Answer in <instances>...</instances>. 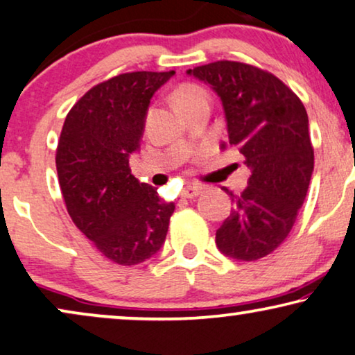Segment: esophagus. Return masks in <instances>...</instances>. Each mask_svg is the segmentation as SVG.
<instances>
[{"label": "esophagus", "mask_w": 355, "mask_h": 355, "mask_svg": "<svg viewBox=\"0 0 355 355\" xmlns=\"http://www.w3.org/2000/svg\"><path fill=\"white\" fill-rule=\"evenodd\" d=\"M201 191H202V188L198 187V184H189V187H184L183 188L182 196L183 198H188V199H193V198H196Z\"/></svg>", "instance_id": "esophagus-1"}]
</instances>
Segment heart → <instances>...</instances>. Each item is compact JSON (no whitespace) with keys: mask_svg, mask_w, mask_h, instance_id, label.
Returning a JSON list of instances; mask_svg holds the SVG:
<instances>
[{"mask_svg":"<svg viewBox=\"0 0 355 355\" xmlns=\"http://www.w3.org/2000/svg\"><path fill=\"white\" fill-rule=\"evenodd\" d=\"M172 101L180 112H187L189 107L201 101H209V94L201 85L182 83L172 94Z\"/></svg>","mask_w":355,"mask_h":355,"instance_id":"b5f03b06","label":"heart"}]
</instances>
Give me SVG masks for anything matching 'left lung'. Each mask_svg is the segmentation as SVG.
<instances>
[{"instance_id":"obj_1","label":"left lung","mask_w":355,"mask_h":355,"mask_svg":"<svg viewBox=\"0 0 355 355\" xmlns=\"http://www.w3.org/2000/svg\"><path fill=\"white\" fill-rule=\"evenodd\" d=\"M188 73L220 96L230 144L251 168L241 194L223 188L234 207L217 230V248L257 261L286 239L306 199L313 172L306 107L278 77L251 64L217 61Z\"/></svg>"}]
</instances>
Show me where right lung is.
<instances>
[{
	"label": "right lung",
	"instance_id": "obj_1",
	"mask_svg": "<svg viewBox=\"0 0 355 355\" xmlns=\"http://www.w3.org/2000/svg\"><path fill=\"white\" fill-rule=\"evenodd\" d=\"M171 72H128L88 89L69 111L56 149L67 212L99 252L137 266L166 241L175 204L132 175L153 94Z\"/></svg>",
	"mask_w": 355,
	"mask_h": 355
}]
</instances>
